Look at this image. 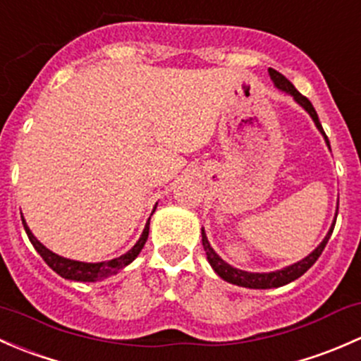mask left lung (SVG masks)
I'll return each instance as SVG.
<instances>
[{
    "label": "left lung",
    "mask_w": 361,
    "mask_h": 361,
    "mask_svg": "<svg viewBox=\"0 0 361 361\" xmlns=\"http://www.w3.org/2000/svg\"><path fill=\"white\" fill-rule=\"evenodd\" d=\"M267 71H269L271 81H273L274 87H276L278 90H281V92H285V94L290 95V97L295 100V102L299 104V106L302 107L307 114H310L311 120L314 121L318 132L322 133L323 139H325V142H326V146H329V149H330V142H329V139H326L325 132H323L322 123H319L318 114H317V111H314L313 104L304 97L302 94H299V92L295 90V87H293V85L283 76V74H280L278 71H274L271 68ZM337 205H339V203H337ZM337 210H339V207H337ZM336 219H337V212H336V217H334L332 226H330L329 233H326V236L323 238L322 243H319L310 255H306L302 261H297V262L290 264V266L283 267V269L271 271V273H250V271H243V269H238V267H233L231 264L226 262L224 259H222L221 255H219L217 252L212 248L210 241H208V238L205 235V229H202V241H203V248H205L207 259H208V262H210L212 269H214L215 273H217L224 281H228V283H233V285H238V287H245V288H278V287H283V285L290 283V281L302 276V274L306 273V271L318 261V257L322 255L323 248H325V245L329 243L330 236H332L334 226H336Z\"/></svg>",
    "instance_id": "obj_1"
}]
</instances>
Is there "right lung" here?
I'll use <instances>...</instances> for the list:
<instances>
[{"label": "right lung", "mask_w": 361, "mask_h": 361, "mask_svg": "<svg viewBox=\"0 0 361 361\" xmlns=\"http://www.w3.org/2000/svg\"><path fill=\"white\" fill-rule=\"evenodd\" d=\"M156 205H158V203H156ZM154 210H156V207L153 208V212ZM151 215H153V214H151ZM20 217H22V224H24L25 233H27L29 241H31L32 247L36 248V252L42 255L43 261L47 262L48 266H50L51 269H54L55 273L59 274V276L66 278V280H73V281H99V280H104V278L113 276V274H116L118 271L123 269L125 266H128L130 262L135 261V257L140 254V250H142L144 245H146L147 236H149V221H151V217L147 219L146 226H144L142 235H140L139 240H137V243L133 245V247L130 248L126 254L120 255V257H116V259H111V261L80 262V261H73V259H66V257H62V255H57L55 252L48 250V248L44 247L42 241H39L38 238L32 235L31 229H29V226H27V222H25L24 215H20Z\"/></svg>", "instance_id": "add662e5"}]
</instances>
